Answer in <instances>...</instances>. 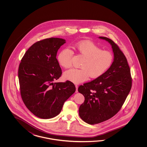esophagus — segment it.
<instances>
[{
  "label": "esophagus",
  "instance_id": "1",
  "mask_svg": "<svg viewBox=\"0 0 147 147\" xmlns=\"http://www.w3.org/2000/svg\"><path fill=\"white\" fill-rule=\"evenodd\" d=\"M75 87H76V92H78V85H77V84H75Z\"/></svg>",
  "mask_w": 147,
  "mask_h": 147
}]
</instances>
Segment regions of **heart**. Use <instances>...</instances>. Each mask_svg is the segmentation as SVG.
I'll list each match as a JSON object with an SVG mask.
<instances>
[{
  "instance_id": "1",
  "label": "heart",
  "mask_w": 147,
  "mask_h": 147,
  "mask_svg": "<svg viewBox=\"0 0 147 147\" xmlns=\"http://www.w3.org/2000/svg\"><path fill=\"white\" fill-rule=\"evenodd\" d=\"M73 49L84 57L80 69L73 68L64 73L66 79L76 84L88 80L89 77L97 78L102 76L109 69L114 60L113 53L108 50H102L96 44L89 41H81L74 45ZM74 53L69 48H65L58 55L60 65L65 69L72 66Z\"/></svg>"
}]
</instances>
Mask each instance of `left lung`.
Masks as SVG:
<instances>
[{
  "instance_id": "1",
  "label": "left lung",
  "mask_w": 147,
  "mask_h": 147,
  "mask_svg": "<svg viewBox=\"0 0 147 147\" xmlns=\"http://www.w3.org/2000/svg\"><path fill=\"white\" fill-rule=\"evenodd\" d=\"M99 38L111 45L114 61L102 76L78 88V91L84 97L79 115L90 125L106 121L118 113L132 87L130 69L124 53L111 39Z\"/></svg>"
}]
</instances>
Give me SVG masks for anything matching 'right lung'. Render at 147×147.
Listing matches in <instances>:
<instances>
[{
	"mask_svg": "<svg viewBox=\"0 0 147 147\" xmlns=\"http://www.w3.org/2000/svg\"><path fill=\"white\" fill-rule=\"evenodd\" d=\"M65 40L50 38L38 41L30 47L18 68L20 95L25 106L34 116L50 119L61 111L65 101L76 91L72 82L55 81L62 71L57 53Z\"/></svg>",
	"mask_w": 147,
	"mask_h": 147,
	"instance_id": "obj_1",
	"label": "right lung"
}]
</instances>
